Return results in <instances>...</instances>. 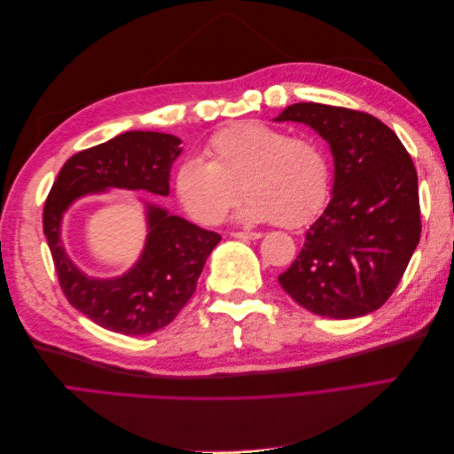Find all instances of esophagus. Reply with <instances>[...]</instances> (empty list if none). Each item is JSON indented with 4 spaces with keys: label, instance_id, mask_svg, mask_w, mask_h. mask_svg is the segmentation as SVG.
I'll return each instance as SVG.
<instances>
[{
    "label": "esophagus",
    "instance_id": "1",
    "mask_svg": "<svg viewBox=\"0 0 454 454\" xmlns=\"http://www.w3.org/2000/svg\"><path fill=\"white\" fill-rule=\"evenodd\" d=\"M231 237L232 239H239V240H257V239H261L263 235H261V232H246V231H235V232H231Z\"/></svg>",
    "mask_w": 454,
    "mask_h": 454
}]
</instances>
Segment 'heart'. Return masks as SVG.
I'll use <instances>...</instances> for the list:
<instances>
[{
  "mask_svg": "<svg viewBox=\"0 0 454 454\" xmlns=\"http://www.w3.org/2000/svg\"><path fill=\"white\" fill-rule=\"evenodd\" d=\"M202 159H185L174 174L182 208L202 225H215L237 204L242 223L299 227L320 210L327 195V159L318 142L259 121L217 130Z\"/></svg>",
  "mask_w": 454,
  "mask_h": 454,
  "instance_id": "b5f03b06",
  "label": "heart"
}]
</instances>
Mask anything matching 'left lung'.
Masks as SVG:
<instances>
[{
  "label": "left lung",
  "mask_w": 454,
  "mask_h": 454,
  "mask_svg": "<svg viewBox=\"0 0 454 454\" xmlns=\"http://www.w3.org/2000/svg\"><path fill=\"white\" fill-rule=\"evenodd\" d=\"M274 121L303 122L333 155L332 200L309 227L284 292L325 318H360L400 284L420 240L419 177L400 138L377 117L299 102Z\"/></svg>",
  "instance_id": "1"
}]
</instances>
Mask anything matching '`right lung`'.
<instances>
[{
  "label": "right lung",
  "mask_w": 454,
  "mask_h": 454,
  "mask_svg": "<svg viewBox=\"0 0 454 454\" xmlns=\"http://www.w3.org/2000/svg\"><path fill=\"white\" fill-rule=\"evenodd\" d=\"M182 151L177 136L129 130L67 159L52 184L43 232L60 287L72 307L109 332L149 335L168 325L195 294L206 259L222 237L144 200L147 235L140 257L119 277L98 278L81 270L67 254L64 215L75 200L112 189L168 197L172 164Z\"/></svg>",
  "instance_id": "1"
}]
</instances>
